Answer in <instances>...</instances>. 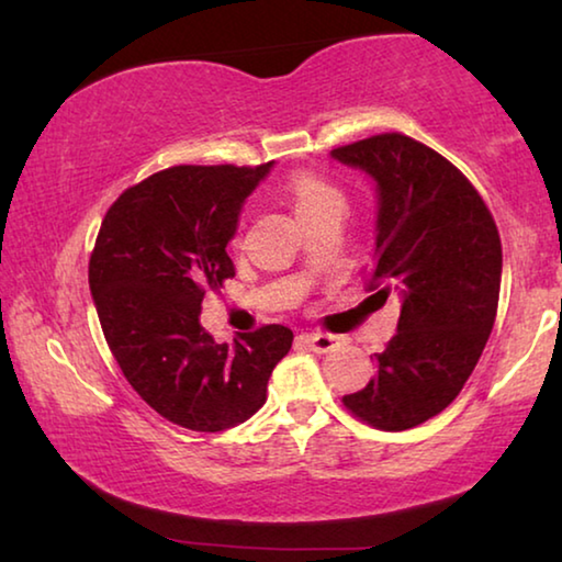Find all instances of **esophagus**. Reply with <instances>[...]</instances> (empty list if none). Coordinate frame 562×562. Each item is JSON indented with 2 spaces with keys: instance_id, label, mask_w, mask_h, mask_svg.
Here are the masks:
<instances>
[{
  "instance_id": "obj_1",
  "label": "esophagus",
  "mask_w": 562,
  "mask_h": 562,
  "mask_svg": "<svg viewBox=\"0 0 562 562\" xmlns=\"http://www.w3.org/2000/svg\"><path fill=\"white\" fill-rule=\"evenodd\" d=\"M300 339L307 345L312 351H317V355H327V351L337 349L341 345V337L337 335H325V331H304L300 335Z\"/></svg>"
}]
</instances>
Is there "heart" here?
Wrapping results in <instances>:
<instances>
[{
	"mask_svg": "<svg viewBox=\"0 0 562 562\" xmlns=\"http://www.w3.org/2000/svg\"><path fill=\"white\" fill-rule=\"evenodd\" d=\"M288 198L297 217L317 211L327 203H341V193L337 188L310 173H297L288 180Z\"/></svg>",
	"mask_w": 562,
	"mask_h": 562,
	"instance_id": "b5f03b06",
	"label": "heart"
}]
</instances>
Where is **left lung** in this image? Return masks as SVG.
Masks as SVG:
<instances>
[{
    "mask_svg": "<svg viewBox=\"0 0 562 562\" xmlns=\"http://www.w3.org/2000/svg\"><path fill=\"white\" fill-rule=\"evenodd\" d=\"M329 156L374 183L364 284L402 302L374 379L341 402L376 429H412L459 396L486 347L498 310L501 237L461 170L414 138L382 133Z\"/></svg>",
    "mask_w": 562,
    "mask_h": 562,
    "instance_id": "obj_1",
    "label": "left lung"
}]
</instances>
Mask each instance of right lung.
<instances>
[{
    "label": "right lung",
    "mask_w": 562,
    "mask_h": 562,
    "mask_svg": "<svg viewBox=\"0 0 562 562\" xmlns=\"http://www.w3.org/2000/svg\"><path fill=\"white\" fill-rule=\"evenodd\" d=\"M258 168L176 166L121 193L89 262L103 337L144 402L190 431H225L268 398V382L292 347V329L268 325L217 345L201 327L207 288L235 268L227 243Z\"/></svg>",
    "instance_id": "obj_1"
}]
</instances>
